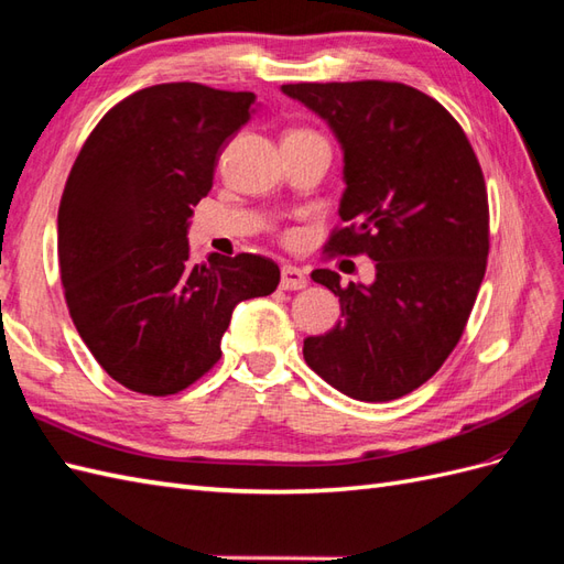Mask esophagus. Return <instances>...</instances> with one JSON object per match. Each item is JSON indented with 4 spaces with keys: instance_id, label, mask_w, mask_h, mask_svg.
I'll return each mask as SVG.
<instances>
[{
    "instance_id": "esophagus-1",
    "label": "esophagus",
    "mask_w": 564,
    "mask_h": 564,
    "mask_svg": "<svg viewBox=\"0 0 564 564\" xmlns=\"http://www.w3.org/2000/svg\"><path fill=\"white\" fill-rule=\"evenodd\" d=\"M307 285L305 271L293 267V264H283L281 267V288L283 291H300V288Z\"/></svg>"
}]
</instances>
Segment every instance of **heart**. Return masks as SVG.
<instances>
[{"label":"heart","mask_w":564,"mask_h":564,"mask_svg":"<svg viewBox=\"0 0 564 564\" xmlns=\"http://www.w3.org/2000/svg\"><path fill=\"white\" fill-rule=\"evenodd\" d=\"M285 135H316V133L305 131V128H300V131H291V133H285Z\"/></svg>","instance_id":"obj_1"}]
</instances>
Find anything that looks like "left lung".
<instances>
[{"instance_id":"8db88e82","label":"left lung","mask_w":564,"mask_h":564,"mask_svg":"<svg viewBox=\"0 0 564 564\" xmlns=\"http://www.w3.org/2000/svg\"><path fill=\"white\" fill-rule=\"evenodd\" d=\"M345 154L340 221L324 252L367 254L371 285H340L343 319L305 338V362L340 393L388 402L426 383L455 350L486 273L488 195L471 144L436 99L405 83H288Z\"/></svg>"}]
</instances>
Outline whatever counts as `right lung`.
Wrapping results in <instances>:
<instances>
[{
  "label": "right lung",
  "mask_w": 564,
  "mask_h": 564,
  "mask_svg": "<svg viewBox=\"0 0 564 564\" xmlns=\"http://www.w3.org/2000/svg\"><path fill=\"white\" fill-rule=\"evenodd\" d=\"M252 105V93L152 85L105 113L68 173L56 242L68 314L128 391L164 398L193 386L219 362L238 302L281 281L262 254L193 264L187 242L193 207Z\"/></svg>",
  "instance_id": "1"
}]
</instances>
